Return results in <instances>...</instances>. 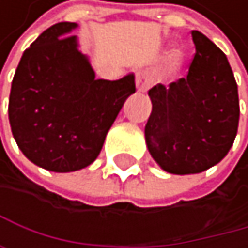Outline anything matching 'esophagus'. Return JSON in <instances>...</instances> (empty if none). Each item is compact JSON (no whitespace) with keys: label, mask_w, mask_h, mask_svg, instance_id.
<instances>
[{"label":"esophagus","mask_w":248,"mask_h":248,"mask_svg":"<svg viewBox=\"0 0 248 248\" xmlns=\"http://www.w3.org/2000/svg\"><path fill=\"white\" fill-rule=\"evenodd\" d=\"M137 88L141 92H146L150 86V74L146 70H138L137 71Z\"/></svg>","instance_id":"1"}]
</instances>
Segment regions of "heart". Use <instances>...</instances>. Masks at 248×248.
<instances>
[{"mask_svg":"<svg viewBox=\"0 0 248 248\" xmlns=\"http://www.w3.org/2000/svg\"><path fill=\"white\" fill-rule=\"evenodd\" d=\"M178 59H180V53L178 52H172L171 56H170V63L171 65H175L178 62Z\"/></svg>","mask_w":248,"mask_h":248,"instance_id":"heart-1","label":"heart"}]
</instances>
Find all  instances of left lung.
Wrapping results in <instances>:
<instances>
[{
    "label": "left lung",
    "mask_w": 248,
    "mask_h": 248,
    "mask_svg": "<svg viewBox=\"0 0 248 248\" xmlns=\"http://www.w3.org/2000/svg\"><path fill=\"white\" fill-rule=\"evenodd\" d=\"M196 53L189 73L149 91L152 114L144 129L152 157L171 174H196L218 164L238 131V86L226 55L192 31Z\"/></svg>",
    "instance_id": "left-lung-1"
}]
</instances>
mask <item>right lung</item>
Listing matches in <instances>:
<instances>
[{
  "mask_svg": "<svg viewBox=\"0 0 248 248\" xmlns=\"http://www.w3.org/2000/svg\"><path fill=\"white\" fill-rule=\"evenodd\" d=\"M74 22H59L23 52L12 81L8 119L22 153L35 165L70 172L91 165L126 98L134 74L95 78L78 50Z\"/></svg>",
  "mask_w": 248,
  "mask_h": 248,
  "instance_id": "obj_1",
  "label": "right lung"
}]
</instances>
